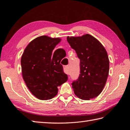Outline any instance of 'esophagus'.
<instances>
[{
    "mask_svg": "<svg viewBox=\"0 0 130 130\" xmlns=\"http://www.w3.org/2000/svg\"><path fill=\"white\" fill-rule=\"evenodd\" d=\"M63 68H64V71L67 74H69L68 73V66L67 65V66H64V67H63Z\"/></svg>",
    "mask_w": 130,
    "mask_h": 130,
    "instance_id": "esophagus-1",
    "label": "esophagus"
}]
</instances>
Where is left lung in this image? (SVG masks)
<instances>
[{
    "instance_id": "1",
    "label": "left lung",
    "mask_w": 130,
    "mask_h": 130,
    "mask_svg": "<svg viewBox=\"0 0 130 130\" xmlns=\"http://www.w3.org/2000/svg\"><path fill=\"white\" fill-rule=\"evenodd\" d=\"M70 46L80 60V74L72 83L74 93L82 100H89L102 92L109 74V61L106 50L94 37H67Z\"/></svg>"
}]
</instances>
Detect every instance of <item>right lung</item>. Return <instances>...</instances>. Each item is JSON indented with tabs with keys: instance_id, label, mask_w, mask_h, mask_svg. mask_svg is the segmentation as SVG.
Returning <instances> with one entry per match:
<instances>
[{
	"instance_id": "obj_1",
	"label": "right lung",
	"mask_w": 130,
	"mask_h": 130,
	"mask_svg": "<svg viewBox=\"0 0 130 130\" xmlns=\"http://www.w3.org/2000/svg\"><path fill=\"white\" fill-rule=\"evenodd\" d=\"M60 38L37 37L25 48L21 57L22 74L28 89L39 100L51 99L58 93V87L68 80L60 62L61 51L53 53Z\"/></svg>"
}]
</instances>
